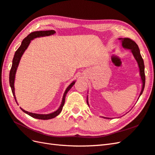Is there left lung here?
I'll return each mask as SVG.
<instances>
[{"label": "left lung", "mask_w": 155, "mask_h": 155, "mask_svg": "<svg viewBox=\"0 0 155 155\" xmlns=\"http://www.w3.org/2000/svg\"><path fill=\"white\" fill-rule=\"evenodd\" d=\"M120 40L122 41V45L124 48L127 49H130L132 54H133L134 58L136 60V61L138 64V66L139 68V72H140V75L142 81V89L140 93V95L139 97L141 96V94L143 92V90L145 88V65H144V62H143V60L142 58V56L140 54V51H139V48L138 47V45L136 44V43L131 40L130 38H120ZM87 103L89 105L88 100L87 99ZM104 118H107L106 117H103ZM107 119H110L108 118Z\"/></svg>", "instance_id": "1"}]
</instances>
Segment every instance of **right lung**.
Wrapping results in <instances>:
<instances>
[{
    "label": "right lung",
    "instance_id": "add662e5",
    "mask_svg": "<svg viewBox=\"0 0 155 155\" xmlns=\"http://www.w3.org/2000/svg\"><path fill=\"white\" fill-rule=\"evenodd\" d=\"M56 32L54 30H49V31H34L32 32L25 37V38L22 41L21 44L20 45V47L18 48V50L15 52V54L14 56V58L12 60V68L10 69V75H9V82H10V85L11 89H12V94L14 95V97L15 99V101L17 103L16 99V96H15V93H14V80H15V75H16V70L18 68V66L19 63H20L21 57L23 55L24 52L27 49L29 45L31 42V41L33 40V39L37 38V37H44V36H49L51 35H53ZM75 81H73L71 84L68 87L67 89H66L64 93L63 98H62V103L60 104V106L59 108L57 110H56L55 112L51 113V114H35V113H32V112H29L28 111H25L24 109H22L21 108V110L24 112L26 114L29 115L30 116L33 117L34 118H37V119H40V120H49V119H52L53 118H55L56 116H57L60 112H61L64 104L65 103V99H66V96L67 93L69 91V90L72 87V86L75 84ZM18 104V103H17Z\"/></svg>",
    "mask_w": 155,
    "mask_h": 155
}]
</instances>
